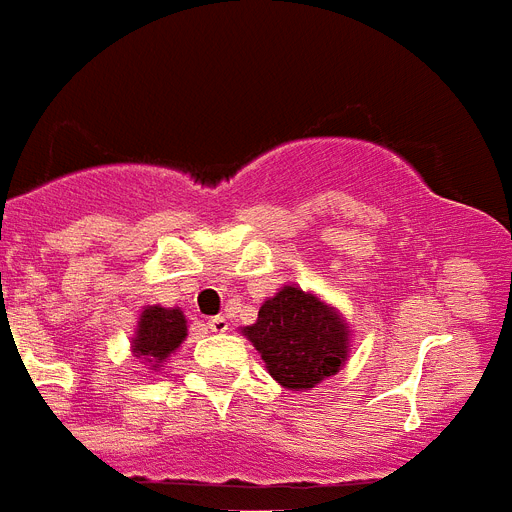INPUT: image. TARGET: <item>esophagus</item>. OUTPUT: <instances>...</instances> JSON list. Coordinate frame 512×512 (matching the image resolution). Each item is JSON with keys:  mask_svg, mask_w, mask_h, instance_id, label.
<instances>
[{"mask_svg": "<svg viewBox=\"0 0 512 512\" xmlns=\"http://www.w3.org/2000/svg\"><path fill=\"white\" fill-rule=\"evenodd\" d=\"M209 329L211 332H217V335H222V332H227V329H230V319H227V316H211Z\"/></svg>", "mask_w": 512, "mask_h": 512, "instance_id": "34e87169", "label": "esophagus"}]
</instances>
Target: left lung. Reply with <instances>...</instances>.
I'll return each instance as SVG.
<instances>
[{
    "label": "left lung",
    "mask_w": 512,
    "mask_h": 512,
    "mask_svg": "<svg viewBox=\"0 0 512 512\" xmlns=\"http://www.w3.org/2000/svg\"><path fill=\"white\" fill-rule=\"evenodd\" d=\"M266 369L287 390H308L337 374L348 358V327L340 314L301 287H282L243 329Z\"/></svg>",
    "instance_id": "8db88e82"
}]
</instances>
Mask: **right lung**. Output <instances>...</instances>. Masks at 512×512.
Here are the masks:
<instances>
[{
    "label": "right lung",
    "mask_w": 512,
    "mask_h": 512,
    "mask_svg": "<svg viewBox=\"0 0 512 512\" xmlns=\"http://www.w3.org/2000/svg\"><path fill=\"white\" fill-rule=\"evenodd\" d=\"M185 335H188V327H185V316L180 308L149 306L141 314V322L135 329V356L149 358L154 366H159L172 350L180 348Z\"/></svg>",
    "instance_id": "right-lung-1"
}]
</instances>
